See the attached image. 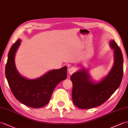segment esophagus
I'll use <instances>...</instances> for the list:
<instances>
[{
    "label": "esophagus",
    "instance_id": "34e87169",
    "mask_svg": "<svg viewBox=\"0 0 128 128\" xmlns=\"http://www.w3.org/2000/svg\"><path fill=\"white\" fill-rule=\"evenodd\" d=\"M76 69L74 67H72L70 68L69 69V73L70 75H72V74L73 73L75 72H76Z\"/></svg>",
    "mask_w": 128,
    "mask_h": 128
}]
</instances>
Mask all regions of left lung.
<instances>
[{
	"label": "left lung",
	"instance_id": "left-lung-1",
	"mask_svg": "<svg viewBox=\"0 0 128 128\" xmlns=\"http://www.w3.org/2000/svg\"><path fill=\"white\" fill-rule=\"evenodd\" d=\"M110 45L114 50V63L106 76L98 83L90 80L85 70L74 73L70 77L72 82V98L76 107L89 109L103 104L120 86L123 76V57L120 48L114 40Z\"/></svg>",
	"mask_w": 128,
	"mask_h": 128
}]
</instances>
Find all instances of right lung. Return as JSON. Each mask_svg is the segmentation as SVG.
I'll return each mask as SVG.
<instances>
[{"label": "right lung", "mask_w": 128, "mask_h": 128, "mask_svg": "<svg viewBox=\"0 0 128 128\" xmlns=\"http://www.w3.org/2000/svg\"><path fill=\"white\" fill-rule=\"evenodd\" d=\"M21 40L12 46L5 66V76L11 91L18 101L28 107L38 108L48 104L56 86L67 78V67L52 70L40 78L29 80L18 72L15 55Z\"/></svg>", "instance_id": "1"}]
</instances>
